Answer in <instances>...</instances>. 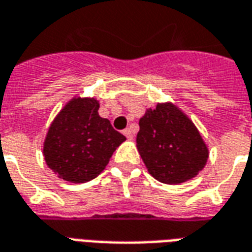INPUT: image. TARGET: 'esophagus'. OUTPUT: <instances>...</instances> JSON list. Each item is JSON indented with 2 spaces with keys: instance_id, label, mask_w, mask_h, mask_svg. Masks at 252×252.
Wrapping results in <instances>:
<instances>
[{
  "instance_id": "esophagus-1",
  "label": "esophagus",
  "mask_w": 252,
  "mask_h": 252,
  "mask_svg": "<svg viewBox=\"0 0 252 252\" xmlns=\"http://www.w3.org/2000/svg\"><path fill=\"white\" fill-rule=\"evenodd\" d=\"M123 133H124V136L128 137V139H132V137H133V131H132V128H126V129L123 131Z\"/></svg>"
}]
</instances>
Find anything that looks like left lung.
Here are the masks:
<instances>
[{"mask_svg":"<svg viewBox=\"0 0 252 252\" xmlns=\"http://www.w3.org/2000/svg\"><path fill=\"white\" fill-rule=\"evenodd\" d=\"M139 126L137 151L156 180L180 184L204 168L208 148L192 121L176 105L164 102L147 109Z\"/></svg>","mask_w":252,"mask_h":252,"instance_id":"obj_1","label":"left lung"}]
</instances>
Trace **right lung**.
I'll list each match as a JSON object with an SVG mask.
<instances>
[{
  "label": "right lung",
  "instance_id": "right-lung-1",
  "mask_svg": "<svg viewBox=\"0 0 252 252\" xmlns=\"http://www.w3.org/2000/svg\"><path fill=\"white\" fill-rule=\"evenodd\" d=\"M97 100L74 97L50 124L44 158L59 178L85 183L104 171L112 154L126 140L111 121L98 115Z\"/></svg>",
  "mask_w": 252,
  "mask_h": 252
}]
</instances>
